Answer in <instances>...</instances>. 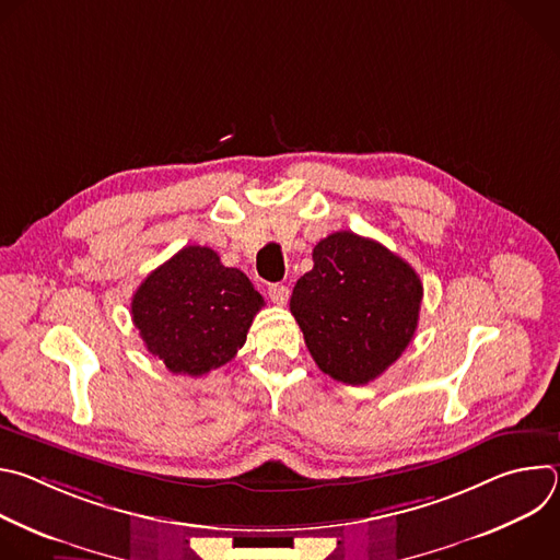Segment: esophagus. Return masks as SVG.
I'll return each mask as SVG.
<instances>
[{"instance_id": "34e87169", "label": "esophagus", "mask_w": 560, "mask_h": 560, "mask_svg": "<svg viewBox=\"0 0 560 560\" xmlns=\"http://www.w3.org/2000/svg\"><path fill=\"white\" fill-rule=\"evenodd\" d=\"M268 296L277 303V305H285L290 299V288L283 283H272L268 285Z\"/></svg>"}]
</instances>
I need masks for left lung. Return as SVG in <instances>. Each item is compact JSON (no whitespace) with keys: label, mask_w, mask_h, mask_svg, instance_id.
Segmentation results:
<instances>
[{"label":"left lung","mask_w":560,"mask_h":560,"mask_svg":"<svg viewBox=\"0 0 560 560\" xmlns=\"http://www.w3.org/2000/svg\"><path fill=\"white\" fill-rule=\"evenodd\" d=\"M290 299L305 346L328 376L365 385L410 346L423 299L415 268L350 230L322 238Z\"/></svg>","instance_id":"8db88e82"}]
</instances>
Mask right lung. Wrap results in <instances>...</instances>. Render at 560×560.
<instances>
[{
    "instance_id": "obj_1",
    "label": "right lung",
    "mask_w": 560,
    "mask_h": 560,
    "mask_svg": "<svg viewBox=\"0 0 560 560\" xmlns=\"http://www.w3.org/2000/svg\"><path fill=\"white\" fill-rule=\"evenodd\" d=\"M264 296L206 246H186L132 294V324L173 374L203 376L246 343Z\"/></svg>"
}]
</instances>
